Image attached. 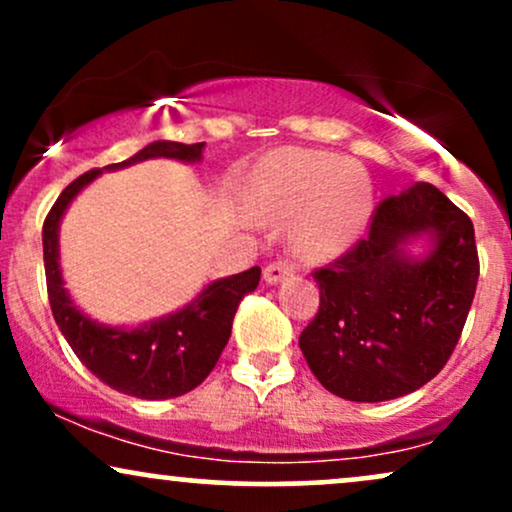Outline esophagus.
<instances>
[{
  "mask_svg": "<svg viewBox=\"0 0 512 512\" xmlns=\"http://www.w3.org/2000/svg\"><path fill=\"white\" fill-rule=\"evenodd\" d=\"M293 272H296V267L293 264H289L286 260H279V262H272L264 267V281L267 284H279V281L289 279V276H293Z\"/></svg>",
  "mask_w": 512,
  "mask_h": 512,
  "instance_id": "34e87169",
  "label": "esophagus"
}]
</instances>
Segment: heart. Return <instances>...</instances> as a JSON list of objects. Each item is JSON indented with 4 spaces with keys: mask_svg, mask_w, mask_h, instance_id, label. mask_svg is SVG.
Listing matches in <instances>:
<instances>
[{
    "mask_svg": "<svg viewBox=\"0 0 512 512\" xmlns=\"http://www.w3.org/2000/svg\"><path fill=\"white\" fill-rule=\"evenodd\" d=\"M370 207L373 187L366 173L332 154L286 151L264 180V216L279 223L299 219L291 243L305 260L342 255L366 228Z\"/></svg>",
    "mask_w": 512,
    "mask_h": 512,
    "instance_id": "heart-1",
    "label": "heart"
}]
</instances>
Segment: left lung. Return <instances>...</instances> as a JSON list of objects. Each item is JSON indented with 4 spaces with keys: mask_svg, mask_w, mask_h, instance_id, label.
<instances>
[{
    "mask_svg": "<svg viewBox=\"0 0 512 512\" xmlns=\"http://www.w3.org/2000/svg\"><path fill=\"white\" fill-rule=\"evenodd\" d=\"M426 237L414 256L408 245ZM320 310L301 332L315 378L349 402H387L424 387L460 339L479 281L474 226L438 187L383 199L368 238L315 269Z\"/></svg>",
    "mask_w": 512,
    "mask_h": 512,
    "instance_id": "left-lung-1",
    "label": "left lung"
}]
</instances>
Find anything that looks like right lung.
<instances>
[{"mask_svg":"<svg viewBox=\"0 0 512 512\" xmlns=\"http://www.w3.org/2000/svg\"><path fill=\"white\" fill-rule=\"evenodd\" d=\"M204 142H151L122 163H113L76 178L52 204L43 223V260L48 298L57 327L79 361L122 395L139 399H170L195 390L214 370L231 337L240 301L260 284V267L204 286L175 313L137 327H110L91 320L64 289L60 269V223L72 199L103 170H120L149 158H173L182 163L202 161Z\"/></svg>","mask_w":512,"mask_h":512,"instance_id":"add662e5","label":"right lung"}]
</instances>
